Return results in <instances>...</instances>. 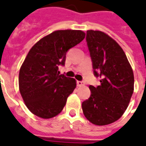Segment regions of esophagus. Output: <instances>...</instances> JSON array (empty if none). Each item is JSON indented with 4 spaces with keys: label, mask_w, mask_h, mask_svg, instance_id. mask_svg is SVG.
Wrapping results in <instances>:
<instances>
[{
    "label": "esophagus",
    "mask_w": 146,
    "mask_h": 146,
    "mask_svg": "<svg viewBox=\"0 0 146 146\" xmlns=\"http://www.w3.org/2000/svg\"><path fill=\"white\" fill-rule=\"evenodd\" d=\"M76 84H77V86L78 87H81V86L84 85V82H82V81H76Z\"/></svg>",
    "instance_id": "34e87169"
}]
</instances>
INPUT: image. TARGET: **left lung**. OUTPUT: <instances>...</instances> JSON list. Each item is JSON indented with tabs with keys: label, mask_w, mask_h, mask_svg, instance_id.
Segmentation results:
<instances>
[{
	"label": "left lung",
	"mask_w": 146,
	"mask_h": 146,
	"mask_svg": "<svg viewBox=\"0 0 146 146\" xmlns=\"http://www.w3.org/2000/svg\"><path fill=\"white\" fill-rule=\"evenodd\" d=\"M86 40L94 74L100 85H90L91 96L83 102L84 116L93 124L104 126L119 119L128 106L134 92V73L122 48L99 30H88Z\"/></svg>",
	"instance_id": "8db88e82"
}]
</instances>
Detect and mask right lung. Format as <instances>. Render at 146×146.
<instances>
[{"instance_id":"obj_1","label":"right lung","mask_w":146,"mask_h":146,"mask_svg":"<svg viewBox=\"0 0 146 146\" xmlns=\"http://www.w3.org/2000/svg\"><path fill=\"white\" fill-rule=\"evenodd\" d=\"M82 30H56L44 36L31 48L19 75V88L31 113L50 119L62 112L67 98L76 88L74 78L59 75L70 48L82 41Z\"/></svg>"}]
</instances>
